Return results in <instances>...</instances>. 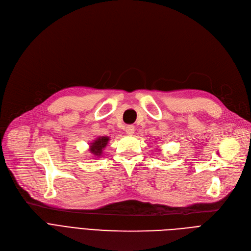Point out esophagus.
Masks as SVG:
<instances>
[{
	"label": "esophagus",
	"mask_w": 251,
	"mask_h": 251,
	"mask_svg": "<svg viewBox=\"0 0 251 251\" xmlns=\"http://www.w3.org/2000/svg\"><path fill=\"white\" fill-rule=\"evenodd\" d=\"M125 131H126V133H127L128 135H132V134H134L135 128H134V126H133V125H128V126L126 127Z\"/></svg>",
	"instance_id": "1"
}]
</instances>
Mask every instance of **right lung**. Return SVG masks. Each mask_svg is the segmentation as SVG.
<instances>
[{
	"instance_id": "1",
	"label": "right lung",
	"mask_w": 251,
	"mask_h": 251,
	"mask_svg": "<svg viewBox=\"0 0 251 251\" xmlns=\"http://www.w3.org/2000/svg\"><path fill=\"white\" fill-rule=\"evenodd\" d=\"M109 140L110 138L108 136H102V137L97 138L90 144L89 151L95 156H100V154L102 153V150L107 147Z\"/></svg>"
}]
</instances>
